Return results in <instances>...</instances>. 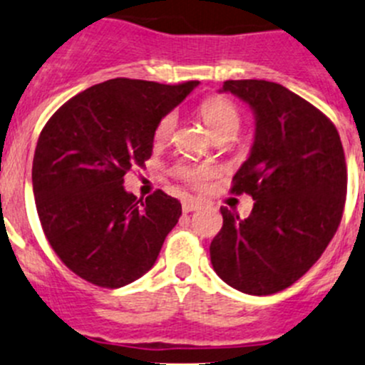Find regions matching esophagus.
<instances>
[{"mask_svg": "<svg viewBox=\"0 0 365 365\" xmlns=\"http://www.w3.org/2000/svg\"><path fill=\"white\" fill-rule=\"evenodd\" d=\"M200 207V200H197V198H184L182 200V211L184 212H191V211H197V209Z\"/></svg>", "mask_w": 365, "mask_h": 365, "instance_id": "34e87169", "label": "esophagus"}]
</instances>
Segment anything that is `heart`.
Listing matches in <instances>:
<instances>
[{
    "label": "heart",
    "mask_w": 365,
    "mask_h": 365,
    "mask_svg": "<svg viewBox=\"0 0 365 365\" xmlns=\"http://www.w3.org/2000/svg\"><path fill=\"white\" fill-rule=\"evenodd\" d=\"M200 115L215 138L216 136H230L232 138L240 131V111H237V108L230 101L223 99V97H209V99H205L200 104ZM175 122H178V117L174 113H168L161 118L156 128V133H154L158 142H163V140H167L172 135ZM181 174L186 181L195 184V186H200L207 179L209 172L204 170V168L184 167Z\"/></svg>",
    "instance_id": "1"
}]
</instances>
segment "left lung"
<instances>
[{
    "instance_id": "8db88e82",
    "label": "left lung",
    "mask_w": 365,
    "mask_h": 365,
    "mask_svg": "<svg viewBox=\"0 0 365 365\" xmlns=\"http://www.w3.org/2000/svg\"><path fill=\"white\" fill-rule=\"evenodd\" d=\"M220 92L254 113V143L232 191L255 202L245 220L220 209L211 264L241 293H279L309 272L341 223L348 184L341 138L317 108L279 83L230 79Z\"/></svg>"
}]
</instances>
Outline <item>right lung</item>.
Wrapping results in <instances>:
<instances>
[{"mask_svg":"<svg viewBox=\"0 0 365 365\" xmlns=\"http://www.w3.org/2000/svg\"><path fill=\"white\" fill-rule=\"evenodd\" d=\"M195 86L108 79L68 99L42 129L31 168L38 218L81 279L115 289L156 262L181 202L161 190L138 200L124 190V175L153 156L160 120Z\"/></svg>","mask_w":365,"mask_h":365,"instance_id":"right-lung-1","label":"right lung"}]
</instances>
